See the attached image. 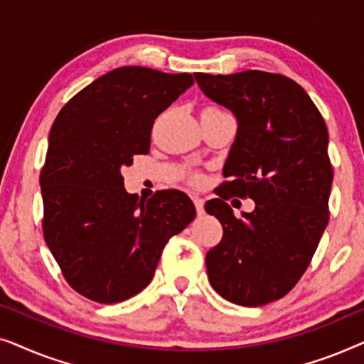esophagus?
I'll return each mask as SVG.
<instances>
[{
  "instance_id": "34e87169",
  "label": "esophagus",
  "mask_w": 364,
  "mask_h": 364,
  "mask_svg": "<svg viewBox=\"0 0 364 364\" xmlns=\"http://www.w3.org/2000/svg\"><path fill=\"white\" fill-rule=\"evenodd\" d=\"M192 200H193V205H196V210H197V213L198 215H202L203 212V198H200V197H192Z\"/></svg>"
}]
</instances>
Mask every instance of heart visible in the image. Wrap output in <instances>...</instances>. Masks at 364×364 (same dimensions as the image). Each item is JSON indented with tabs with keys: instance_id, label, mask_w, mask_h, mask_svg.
I'll use <instances>...</instances> for the list:
<instances>
[{
	"instance_id": "b5f03b06",
	"label": "heart",
	"mask_w": 364,
	"mask_h": 364,
	"mask_svg": "<svg viewBox=\"0 0 364 364\" xmlns=\"http://www.w3.org/2000/svg\"><path fill=\"white\" fill-rule=\"evenodd\" d=\"M200 181H198V177H192V183H198Z\"/></svg>"
}]
</instances>
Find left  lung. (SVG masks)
Segmentation results:
<instances>
[{
  "instance_id": "8db88e82",
  "label": "left lung",
  "mask_w": 364,
  "mask_h": 364,
  "mask_svg": "<svg viewBox=\"0 0 364 364\" xmlns=\"http://www.w3.org/2000/svg\"><path fill=\"white\" fill-rule=\"evenodd\" d=\"M196 81L238 122L225 181L205 203L223 228L207 252L208 280L228 301L267 305L303 277L330 218L325 119L305 89L283 74L196 73ZM232 196H250L256 210L237 219L226 203Z\"/></svg>"
}]
</instances>
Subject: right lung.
Masks as SVG:
<instances>
[{
	"mask_svg": "<svg viewBox=\"0 0 364 364\" xmlns=\"http://www.w3.org/2000/svg\"><path fill=\"white\" fill-rule=\"evenodd\" d=\"M193 84L192 74L124 66L69 99L39 173L43 235L64 280L97 303L127 300L149 285L168 238L196 217L181 191L147 200L126 192L121 167L147 154L159 114Z\"/></svg>",
	"mask_w": 364,
	"mask_h": 364,
	"instance_id": "right-lung-1",
	"label": "right lung"
}]
</instances>
